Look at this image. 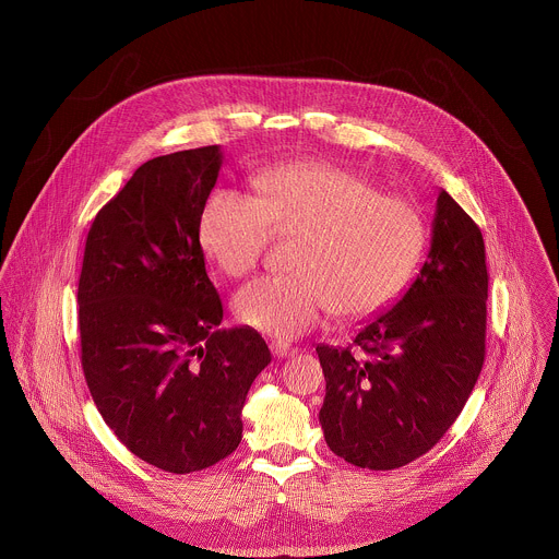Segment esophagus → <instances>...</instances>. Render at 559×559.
<instances>
[{"mask_svg": "<svg viewBox=\"0 0 559 559\" xmlns=\"http://www.w3.org/2000/svg\"><path fill=\"white\" fill-rule=\"evenodd\" d=\"M271 353L275 357H293L299 353V348H295L293 344H286V342H271Z\"/></svg>", "mask_w": 559, "mask_h": 559, "instance_id": "esophagus-1", "label": "esophagus"}]
</instances>
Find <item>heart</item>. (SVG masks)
Listing matches in <instances>:
<instances>
[{"label":"heart","instance_id":"b5f03b06","mask_svg":"<svg viewBox=\"0 0 559 559\" xmlns=\"http://www.w3.org/2000/svg\"><path fill=\"white\" fill-rule=\"evenodd\" d=\"M253 195L215 189L198 213V242L228 277L253 271L275 233H301L290 275H266L235 297L237 319L286 340L312 331L337 308L364 317L406 284L426 230L419 211L383 195L366 176L326 160L262 167Z\"/></svg>","mask_w":559,"mask_h":559}]
</instances>
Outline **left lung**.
Returning a JSON list of instances; mask_svg holds the SVG:
<instances>
[{"mask_svg":"<svg viewBox=\"0 0 559 559\" xmlns=\"http://www.w3.org/2000/svg\"><path fill=\"white\" fill-rule=\"evenodd\" d=\"M488 273L476 222L439 191L428 258L399 304L348 348L317 346L319 419L346 463L388 472L426 454L454 424L484 364Z\"/></svg>","mask_w":559,"mask_h":559,"instance_id":"left-lung-1","label":"left lung"}]
</instances>
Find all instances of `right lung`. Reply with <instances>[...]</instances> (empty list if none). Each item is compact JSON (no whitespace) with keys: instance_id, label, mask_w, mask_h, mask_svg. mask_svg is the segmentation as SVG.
Instances as JSON below:
<instances>
[{"instance_id":"1","label":"right lung","mask_w":559,"mask_h":559,"mask_svg":"<svg viewBox=\"0 0 559 559\" xmlns=\"http://www.w3.org/2000/svg\"><path fill=\"white\" fill-rule=\"evenodd\" d=\"M219 146L146 160L87 233L81 266V366L105 424L169 474L206 469L239 448L240 411L271 364L262 335L222 329L198 213Z\"/></svg>"}]
</instances>
